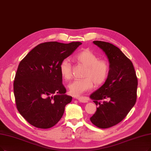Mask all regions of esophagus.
<instances>
[{
  "label": "esophagus",
  "mask_w": 151,
  "mask_h": 151,
  "mask_svg": "<svg viewBox=\"0 0 151 151\" xmlns=\"http://www.w3.org/2000/svg\"><path fill=\"white\" fill-rule=\"evenodd\" d=\"M77 100H79V102H81V103H87L88 102V100L86 98L83 97V96H81V97L77 98Z\"/></svg>",
  "instance_id": "1"
}]
</instances>
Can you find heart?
I'll return each instance as SVG.
<instances>
[{"label":"heart","mask_w":151,"mask_h":151,"mask_svg":"<svg viewBox=\"0 0 151 151\" xmlns=\"http://www.w3.org/2000/svg\"><path fill=\"white\" fill-rule=\"evenodd\" d=\"M75 61L86 67L83 79H76L68 86L70 93L73 96H80L93 87L103 83L110 72L109 64L105 60H99V57L89 50L80 51L75 55ZM59 70L64 79L71 77V65L69 60L64 59L59 65Z\"/></svg>","instance_id":"b5f03b06"}]
</instances>
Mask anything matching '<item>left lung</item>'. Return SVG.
Instances as JSON below:
<instances>
[{"mask_svg": "<svg viewBox=\"0 0 151 151\" xmlns=\"http://www.w3.org/2000/svg\"><path fill=\"white\" fill-rule=\"evenodd\" d=\"M93 43L105 53L110 72L104 85L90 96L99 105L90 119L98 128H108L121 122L135 105L137 79L133 64L118 47L105 41Z\"/></svg>", "mask_w": 151, "mask_h": 151, "instance_id": "left-lung-1", "label": "left lung"}]
</instances>
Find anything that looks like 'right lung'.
Returning <instances> with one entry per match:
<instances>
[{
    "label": "right lung",
    "instance_id": "add662e5",
    "mask_svg": "<svg viewBox=\"0 0 151 151\" xmlns=\"http://www.w3.org/2000/svg\"><path fill=\"white\" fill-rule=\"evenodd\" d=\"M81 45L46 42L35 47L20 61L14 82L15 103L21 115L35 127H52L72 101V96L65 94L59 65Z\"/></svg>",
    "mask_w": 151,
    "mask_h": 151
}]
</instances>
